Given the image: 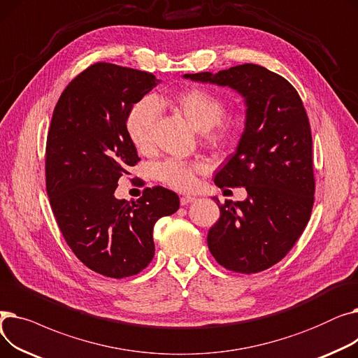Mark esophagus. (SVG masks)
I'll use <instances>...</instances> for the list:
<instances>
[{
	"instance_id": "34e87169",
	"label": "esophagus",
	"mask_w": 358,
	"mask_h": 358,
	"mask_svg": "<svg viewBox=\"0 0 358 358\" xmlns=\"http://www.w3.org/2000/svg\"><path fill=\"white\" fill-rule=\"evenodd\" d=\"M194 200H196V197H193V196H182V197L180 199V203H181V206H187V204L193 203Z\"/></svg>"
}]
</instances>
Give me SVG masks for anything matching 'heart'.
I'll return each instance as SVG.
<instances>
[{
  "label": "heart",
  "mask_w": 358,
  "mask_h": 358,
  "mask_svg": "<svg viewBox=\"0 0 358 358\" xmlns=\"http://www.w3.org/2000/svg\"><path fill=\"white\" fill-rule=\"evenodd\" d=\"M174 104L197 130L204 131L212 141L223 142L234 136L236 120L224 116L227 103L216 94L201 88L185 90L176 97ZM161 104L154 97H143L129 110L124 129L130 142L141 152L152 148L155 123L159 117ZM208 171L201 161H181L168 158L157 165L158 178L177 192H192L197 185V176Z\"/></svg>",
  "instance_id": "b5f03b06"
}]
</instances>
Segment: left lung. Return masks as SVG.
<instances>
[{
  "instance_id": "left-lung-1",
  "label": "left lung",
  "mask_w": 358,
  "mask_h": 358,
  "mask_svg": "<svg viewBox=\"0 0 358 358\" xmlns=\"http://www.w3.org/2000/svg\"><path fill=\"white\" fill-rule=\"evenodd\" d=\"M184 78L228 85L247 104L236 152L215 176L219 189L245 187L243 201L224 200L208 245L222 267L252 274L283 259L303 234L315 194L310 124L296 88L264 66L185 73Z\"/></svg>"
}]
</instances>
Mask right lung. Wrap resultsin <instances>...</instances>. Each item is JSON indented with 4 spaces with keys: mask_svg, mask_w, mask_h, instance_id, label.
<instances>
[{
    "mask_svg": "<svg viewBox=\"0 0 358 358\" xmlns=\"http://www.w3.org/2000/svg\"><path fill=\"white\" fill-rule=\"evenodd\" d=\"M159 80L154 73L97 62L77 75L56 103L46 141V192L56 223L77 258L111 278L141 273L155 254V222L178 210V196L146 187L117 200V181L141 159L124 122Z\"/></svg>",
    "mask_w": 358,
    "mask_h": 358,
    "instance_id": "1",
    "label": "right lung"
}]
</instances>
